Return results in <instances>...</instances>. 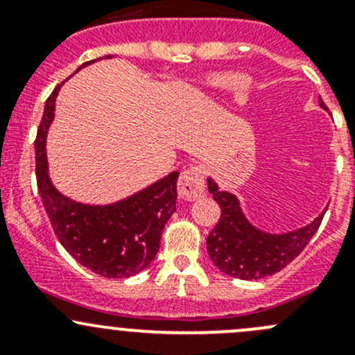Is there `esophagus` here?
Listing matches in <instances>:
<instances>
[{"label": "esophagus", "instance_id": "obj_1", "mask_svg": "<svg viewBox=\"0 0 355 355\" xmlns=\"http://www.w3.org/2000/svg\"><path fill=\"white\" fill-rule=\"evenodd\" d=\"M178 196L184 200H196L204 194V168L191 166L178 178Z\"/></svg>", "mask_w": 355, "mask_h": 355}]
</instances>
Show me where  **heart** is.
<instances>
[{"label": "heart", "instance_id": "b5f03b06", "mask_svg": "<svg viewBox=\"0 0 355 355\" xmlns=\"http://www.w3.org/2000/svg\"><path fill=\"white\" fill-rule=\"evenodd\" d=\"M247 82V78L244 75L239 73H225V75H218L211 80V84L216 85V87H225V89H239L244 87Z\"/></svg>", "mask_w": 355, "mask_h": 355}]
</instances>
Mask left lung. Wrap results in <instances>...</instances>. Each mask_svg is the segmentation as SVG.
Segmentation results:
<instances>
[{"label":"left lung","mask_w":355,"mask_h":355,"mask_svg":"<svg viewBox=\"0 0 355 355\" xmlns=\"http://www.w3.org/2000/svg\"><path fill=\"white\" fill-rule=\"evenodd\" d=\"M320 106L328 110L323 99ZM207 191L221 207L220 220L207 235V254L218 270L241 280H261L284 270L309 244L327 211L302 228L268 234L247 220L237 196L220 191L213 178H207Z\"/></svg>","instance_id":"obj_1"}]
</instances>
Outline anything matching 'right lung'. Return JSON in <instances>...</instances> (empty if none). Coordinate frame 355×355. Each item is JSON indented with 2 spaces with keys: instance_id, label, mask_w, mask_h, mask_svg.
Segmentation results:
<instances>
[{
  "instance_id": "right-lung-1",
  "label": "right lung",
  "mask_w": 355,
  "mask_h": 355,
  "mask_svg": "<svg viewBox=\"0 0 355 355\" xmlns=\"http://www.w3.org/2000/svg\"><path fill=\"white\" fill-rule=\"evenodd\" d=\"M94 62L92 60L82 67ZM60 87L62 84L46 101L34 142L35 177L44 209L60 244L82 266L105 278L134 277L155 259L164 225L175 213L178 171L127 199L106 206L75 202L56 191L48 171L46 135L55 118V101Z\"/></svg>"
}]
</instances>
